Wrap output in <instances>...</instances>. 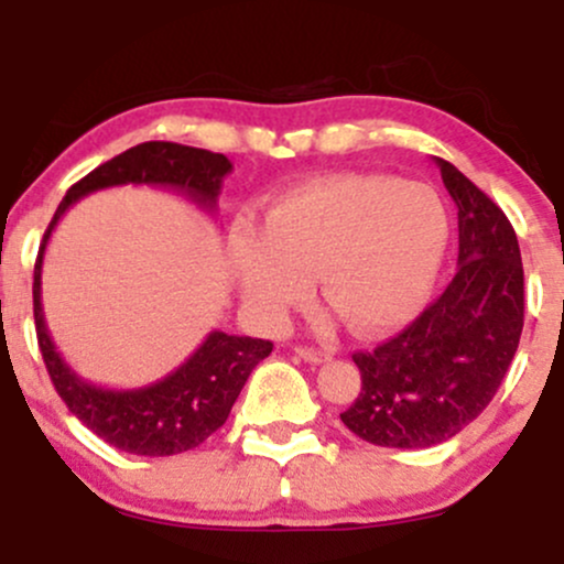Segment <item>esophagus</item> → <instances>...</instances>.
Here are the masks:
<instances>
[{
	"mask_svg": "<svg viewBox=\"0 0 564 564\" xmlns=\"http://www.w3.org/2000/svg\"><path fill=\"white\" fill-rule=\"evenodd\" d=\"M296 355L304 360V364H326L328 360V352H323V349H315V347H296Z\"/></svg>",
	"mask_w": 564,
	"mask_h": 564,
	"instance_id": "esophagus-1",
	"label": "esophagus"
}]
</instances>
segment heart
Masks as SVG:
<instances>
[{
	"mask_svg": "<svg viewBox=\"0 0 564 564\" xmlns=\"http://www.w3.org/2000/svg\"><path fill=\"white\" fill-rule=\"evenodd\" d=\"M448 241V212L432 187L339 174L278 198L264 230L232 232L230 273L264 326H281L318 275L323 302L347 328L384 334L422 313Z\"/></svg>",
	"mask_w": 564,
	"mask_h": 564,
	"instance_id": "heart-1",
	"label": "heart"
}]
</instances>
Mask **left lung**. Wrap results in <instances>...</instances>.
<instances>
[{
  "instance_id": "left-lung-1",
  "label": "left lung",
  "mask_w": 564,
  "mask_h": 564,
  "mask_svg": "<svg viewBox=\"0 0 564 564\" xmlns=\"http://www.w3.org/2000/svg\"><path fill=\"white\" fill-rule=\"evenodd\" d=\"M435 164L458 209L456 275L403 334L352 355L364 387L341 422L381 448H432L475 422L507 377L525 321L514 228L456 166Z\"/></svg>"
}]
</instances>
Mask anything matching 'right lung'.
<instances>
[{
  "instance_id": "1",
  "label": "right lung",
  "mask_w": 564,
  "mask_h": 564,
  "mask_svg": "<svg viewBox=\"0 0 564 564\" xmlns=\"http://www.w3.org/2000/svg\"><path fill=\"white\" fill-rule=\"evenodd\" d=\"M232 164L223 153L177 142H142L79 180L57 206L34 264V321L44 366L57 394L79 422L113 448L134 456H174L196 448L228 422L246 379L273 352V341L212 332L196 352L164 379L134 390H111L82 379L57 352L42 310V262L50 236L68 206L95 191L119 185L170 187L215 215L223 180Z\"/></svg>"
}]
</instances>
